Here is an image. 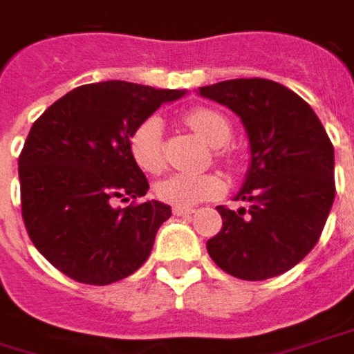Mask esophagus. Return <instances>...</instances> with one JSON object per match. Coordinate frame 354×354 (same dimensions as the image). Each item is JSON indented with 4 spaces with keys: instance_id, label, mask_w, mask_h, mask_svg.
<instances>
[{
    "instance_id": "esophagus-1",
    "label": "esophagus",
    "mask_w": 354,
    "mask_h": 354,
    "mask_svg": "<svg viewBox=\"0 0 354 354\" xmlns=\"http://www.w3.org/2000/svg\"><path fill=\"white\" fill-rule=\"evenodd\" d=\"M172 212H174L176 216H190V214H194L196 210H194V208H182V206H176Z\"/></svg>"
}]
</instances>
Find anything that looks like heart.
Masks as SVG:
<instances>
[{
    "label": "heart",
    "mask_w": 354,
    "mask_h": 354,
    "mask_svg": "<svg viewBox=\"0 0 354 354\" xmlns=\"http://www.w3.org/2000/svg\"><path fill=\"white\" fill-rule=\"evenodd\" d=\"M184 122L200 134L210 146H224L232 126L224 115L210 108H192L184 114ZM130 154L134 162L148 174H160L164 170V140H162V120L158 115H148L134 128L128 140ZM220 156H226L218 148ZM226 184L218 174H174L162 180L156 186L158 200L170 206L190 208L204 200L220 196Z\"/></svg>",
    "instance_id": "obj_1"
}]
</instances>
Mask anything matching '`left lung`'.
<instances>
[{
    "instance_id": "8db88e82",
    "label": "left lung",
    "mask_w": 354,
    "mask_h": 354,
    "mask_svg": "<svg viewBox=\"0 0 354 354\" xmlns=\"http://www.w3.org/2000/svg\"><path fill=\"white\" fill-rule=\"evenodd\" d=\"M240 115L250 168L236 200L216 206L222 228L206 242L210 259L242 281H266L299 264L321 239L335 200V150L321 120L292 90L264 77L200 88Z\"/></svg>"
}]
</instances>
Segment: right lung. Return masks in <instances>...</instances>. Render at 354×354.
<instances>
[{"instance_id":"1","label":"right lung","mask_w":354,"mask_h":354,"mask_svg":"<svg viewBox=\"0 0 354 354\" xmlns=\"http://www.w3.org/2000/svg\"><path fill=\"white\" fill-rule=\"evenodd\" d=\"M180 90L130 82L86 84L33 122L19 154L21 216L44 259L84 284H112L152 252L168 204L148 200L150 184L130 154L134 128ZM133 200L126 209L118 201Z\"/></svg>"}]
</instances>
